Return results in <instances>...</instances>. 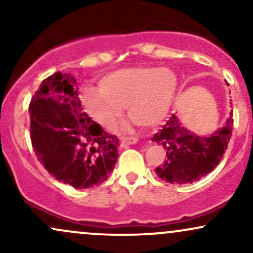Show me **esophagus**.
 Here are the masks:
<instances>
[{
	"instance_id": "34e87169",
	"label": "esophagus",
	"mask_w": 253,
	"mask_h": 253,
	"mask_svg": "<svg viewBox=\"0 0 253 253\" xmlns=\"http://www.w3.org/2000/svg\"><path fill=\"white\" fill-rule=\"evenodd\" d=\"M136 141H138V139H136L135 136H130V138H123V140H121V145H123L124 147H126V146H128V145L135 144Z\"/></svg>"
}]
</instances>
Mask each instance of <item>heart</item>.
<instances>
[{"instance_id":"obj_1","label":"heart","mask_w":253,"mask_h":253,"mask_svg":"<svg viewBox=\"0 0 253 253\" xmlns=\"http://www.w3.org/2000/svg\"><path fill=\"white\" fill-rule=\"evenodd\" d=\"M176 85L175 75L167 69L124 68L101 78L100 89H84L82 103L92 120L104 128L118 123L125 106L136 125L153 126L167 115Z\"/></svg>"}]
</instances>
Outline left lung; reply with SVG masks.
<instances>
[{"mask_svg":"<svg viewBox=\"0 0 253 253\" xmlns=\"http://www.w3.org/2000/svg\"><path fill=\"white\" fill-rule=\"evenodd\" d=\"M232 113L225 126L211 136L193 134L190 130L183 128L172 115L152 138V141L167 151L163 164L156 168L157 175L163 181L184 184L211 172L227 150L233 130Z\"/></svg>","mask_w":253,"mask_h":253,"instance_id":"8db88e82","label":"left lung"}]
</instances>
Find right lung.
<instances>
[{
    "label": "right lung",
    "mask_w": 253,
    "mask_h": 253,
    "mask_svg": "<svg viewBox=\"0 0 253 253\" xmlns=\"http://www.w3.org/2000/svg\"><path fill=\"white\" fill-rule=\"evenodd\" d=\"M30 117L38 161L57 181L85 189L108 178L120 143L83 112L74 76L58 71L45 78L32 97Z\"/></svg>",
    "instance_id": "add662e5"
}]
</instances>
